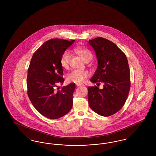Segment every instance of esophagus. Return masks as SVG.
Listing matches in <instances>:
<instances>
[{
	"label": "esophagus",
	"mask_w": 156,
	"mask_h": 156,
	"mask_svg": "<svg viewBox=\"0 0 156 156\" xmlns=\"http://www.w3.org/2000/svg\"><path fill=\"white\" fill-rule=\"evenodd\" d=\"M76 85L77 87H80V86H82V85H82V84H78V83H76Z\"/></svg>",
	"instance_id": "34e87169"
}]
</instances>
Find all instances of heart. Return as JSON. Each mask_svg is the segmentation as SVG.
<instances>
[{
    "instance_id": "1",
    "label": "heart",
    "mask_w": 156,
    "mask_h": 156,
    "mask_svg": "<svg viewBox=\"0 0 156 156\" xmlns=\"http://www.w3.org/2000/svg\"><path fill=\"white\" fill-rule=\"evenodd\" d=\"M74 51L78 54L85 61L90 57H92V53L88 49L82 47H76L74 48ZM71 57V52L68 50L62 53L60 58V64L64 69H67L69 68ZM89 76V72L87 70H73L71 73L67 74L66 80L68 83L80 84Z\"/></svg>"
}]
</instances>
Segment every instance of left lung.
<instances>
[{
  "instance_id": "8db88e82",
  "label": "left lung",
  "mask_w": 156,
  "mask_h": 156,
  "mask_svg": "<svg viewBox=\"0 0 156 156\" xmlns=\"http://www.w3.org/2000/svg\"><path fill=\"white\" fill-rule=\"evenodd\" d=\"M96 53L98 67L90 78L93 83H104V88L88 87L90 109L98 115L109 116L126 102L130 88V73L126 55L111 41L102 37L89 40Z\"/></svg>"
}]
</instances>
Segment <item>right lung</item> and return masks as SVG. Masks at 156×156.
I'll list each match as a JSON object with an SVG mask.
<instances>
[{
  "mask_svg": "<svg viewBox=\"0 0 156 156\" xmlns=\"http://www.w3.org/2000/svg\"><path fill=\"white\" fill-rule=\"evenodd\" d=\"M75 40L54 38L45 41L34 53L27 71V94L31 102L45 117L58 119L73 107L74 83L57 90L64 82L60 58Z\"/></svg>",
  "mask_w": 156,
  "mask_h": 156,
  "instance_id": "right-lung-1",
  "label": "right lung"
}]
</instances>
